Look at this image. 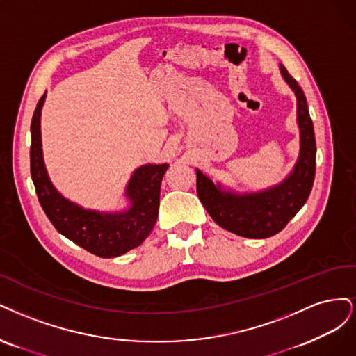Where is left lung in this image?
I'll use <instances>...</instances> for the list:
<instances>
[{
	"instance_id": "left-lung-1",
	"label": "left lung",
	"mask_w": 356,
	"mask_h": 356,
	"mask_svg": "<svg viewBox=\"0 0 356 356\" xmlns=\"http://www.w3.org/2000/svg\"><path fill=\"white\" fill-rule=\"evenodd\" d=\"M281 74L297 97L300 156L290 177L269 191L247 195L222 192L197 170V193L211 219L226 231L245 238H269L281 232L309 198L316 170V142L302 87L281 65Z\"/></svg>"
}]
</instances>
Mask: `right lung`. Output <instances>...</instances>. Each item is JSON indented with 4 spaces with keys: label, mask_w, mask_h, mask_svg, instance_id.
I'll list each match as a JSON object with an SVG mask.
<instances>
[{
    "label": "right lung",
    "mask_w": 356,
    "mask_h": 356,
    "mask_svg": "<svg viewBox=\"0 0 356 356\" xmlns=\"http://www.w3.org/2000/svg\"><path fill=\"white\" fill-rule=\"evenodd\" d=\"M45 93L37 103L31 122V176L44 213L57 232L99 257H117L140 245L155 226L159 191L167 164H147L134 171L127 186L133 205L129 211L102 214L83 210L53 188L42 161L40 117Z\"/></svg>",
    "instance_id": "obj_1"
}]
</instances>
